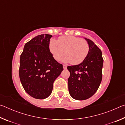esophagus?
I'll use <instances>...</instances> for the list:
<instances>
[{
	"instance_id": "esophagus-1",
	"label": "esophagus",
	"mask_w": 125,
	"mask_h": 125,
	"mask_svg": "<svg viewBox=\"0 0 125 125\" xmlns=\"http://www.w3.org/2000/svg\"><path fill=\"white\" fill-rule=\"evenodd\" d=\"M63 68H64V69H67V65H66L63 64Z\"/></svg>"
}]
</instances>
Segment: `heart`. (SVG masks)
<instances>
[{
	"mask_svg": "<svg viewBox=\"0 0 125 125\" xmlns=\"http://www.w3.org/2000/svg\"><path fill=\"white\" fill-rule=\"evenodd\" d=\"M49 48L53 57L56 61H60L64 54V62L77 65L83 62L89 52V45L86 40L80 38L68 36H61L57 41L51 40Z\"/></svg>",
	"mask_w": 125,
	"mask_h": 125,
	"instance_id": "1",
	"label": "heart"
}]
</instances>
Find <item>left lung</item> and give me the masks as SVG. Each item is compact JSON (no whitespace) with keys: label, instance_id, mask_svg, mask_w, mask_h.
<instances>
[{"label":"left lung","instance_id":"1","mask_svg":"<svg viewBox=\"0 0 125 125\" xmlns=\"http://www.w3.org/2000/svg\"><path fill=\"white\" fill-rule=\"evenodd\" d=\"M89 45L87 57L79 64L68 66L70 76L68 79L71 96L76 100H86L92 96L102 80V52L92 40L85 39Z\"/></svg>","mask_w":125,"mask_h":125}]
</instances>
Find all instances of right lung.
<instances>
[{
    "instance_id": "1",
    "label": "right lung",
    "mask_w": 125,
    "mask_h": 125,
    "mask_svg": "<svg viewBox=\"0 0 125 125\" xmlns=\"http://www.w3.org/2000/svg\"><path fill=\"white\" fill-rule=\"evenodd\" d=\"M52 35L42 34L25 44L21 54L19 77L24 90L35 99L47 98L53 84L63 70V65L54 60L49 45Z\"/></svg>"
}]
</instances>
